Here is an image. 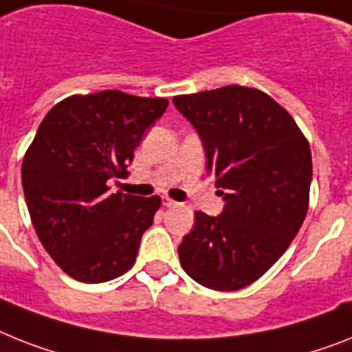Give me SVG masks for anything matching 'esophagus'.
I'll use <instances>...</instances> for the list:
<instances>
[{
    "label": "esophagus",
    "mask_w": 352,
    "mask_h": 352,
    "mask_svg": "<svg viewBox=\"0 0 352 352\" xmlns=\"http://www.w3.org/2000/svg\"><path fill=\"white\" fill-rule=\"evenodd\" d=\"M178 203L174 201V199H170V197H164V207L170 208V207H176Z\"/></svg>",
    "instance_id": "1"
}]
</instances>
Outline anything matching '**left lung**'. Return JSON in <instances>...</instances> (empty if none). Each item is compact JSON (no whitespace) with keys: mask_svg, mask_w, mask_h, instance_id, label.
Wrapping results in <instances>:
<instances>
[{"mask_svg":"<svg viewBox=\"0 0 352 352\" xmlns=\"http://www.w3.org/2000/svg\"><path fill=\"white\" fill-rule=\"evenodd\" d=\"M201 136L208 170L226 201L221 216L194 214L178 246L190 278L216 292L255 283L292 245L309 207L313 164L297 122L268 93L248 86L176 95Z\"/></svg>","mask_w":352,"mask_h":352,"instance_id":"1","label":"left lung"}]
</instances>
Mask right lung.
Here are the masks:
<instances>
[{"label":"right lung","mask_w":352,"mask_h":352,"mask_svg":"<svg viewBox=\"0 0 352 352\" xmlns=\"http://www.w3.org/2000/svg\"><path fill=\"white\" fill-rule=\"evenodd\" d=\"M169 100L118 89L55 104L25 153L21 182L32 225L52 259L75 280L106 283L135 264L162 197L111 192L127 174L144 131Z\"/></svg>","instance_id":"1"}]
</instances>
